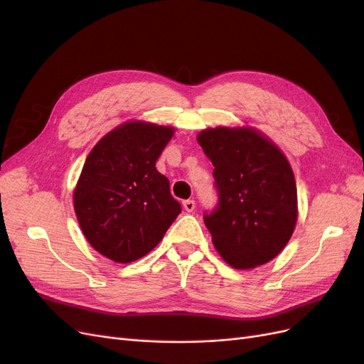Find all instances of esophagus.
I'll use <instances>...</instances> for the list:
<instances>
[{
  "mask_svg": "<svg viewBox=\"0 0 364 364\" xmlns=\"http://www.w3.org/2000/svg\"><path fill=\"white\" fill-rule=\"evenodd\" d=\"M183 208H185V211H186V213H193V211H194V208H196V202H194V200H191V199H188V200H183Z\"/></svg>",
  "mask_w": 364,
  "mask_h": 364,
  "instance_id": "obj_1",
  "label": "esophagus"
}]
</instances>
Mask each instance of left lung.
<instances>
[{"label": "left lung", "mask_w": 364, "mask_h": 364, "mask_svg": "<svg viewBox=\"0 0 364 364\" xmlns=\"http://www.w3.org/2000/svg\"><path fill=\"white\" fill-rule=\"evenodd\" d=\"M197 142L214 165L218 203L203 220L217 252L234 269L269 262L289 243L297 218L287 158L249 127L206 129Z\"/></svg>", "instance_id": "8db88e82"}]
</instances>
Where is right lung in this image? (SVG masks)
<instances>
[{
  "mask_svg": "<svg viewBox=\"0 0 364 364\" xmlns=\"http://www.w3.org/2000/svg\"><path fill=\"white\" fill-rule=\"evenodd\" d=\"M173 127L130 121L97 142L74 190L83 235L103 257L132 262L155 247L182 211L156 161Z\"/></svg>",
  "mask_w": 364,
  "mask_h": 364,
  "instance_id": "right-lung-1",
  "label": "right lung"
}]
</instances>
